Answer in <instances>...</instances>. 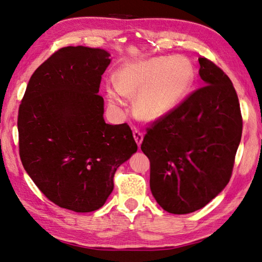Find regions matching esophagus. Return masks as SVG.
Masks as SVG:
<instances>
[{
  "label": "esophagus",
  "instance_id": "1",
  "mask_svg": "<svg viewBox=\"0 0 262 262\" xmlns=\"http://www.w3.org/2000/svg\"><path fill=\"white\" fill-rule=\"evenodd\" d=\"M133 135H134V138H135L138 147H141V144L143 142V133L141 130L135 129L134 132H133Z\"/></svg>",
  "mask_w": 262,
  "mask_h": 262
}]
</instances>
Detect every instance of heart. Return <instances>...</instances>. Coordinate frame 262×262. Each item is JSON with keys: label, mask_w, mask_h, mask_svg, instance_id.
Returning a JSON list of instances; mask_svg holds the SVG:
<instances>
[{"label": "heart", "mask_w": 262, "mask_h": 262, "mask_svg": "<svg viewBox=\"0 0 262 262\" xmlns=\"http://www.w3.org/2000/svg\"><path fill=\"white\" fill-rule=\"evenodd\" d=\"M194 68L187 57L158 56L120 65L107 83L105 97L118 109L124 97H134V113L143 120L162 118L179 104L194 82Z\"/></svg>", "instance_id": "obj_1"}]
</instances>
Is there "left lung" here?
<instances>
[{
    "label": "left lung",
    "mask_w": 262,
    "mask_h": 262,
    "mask_svg": "<svg viewBox=\"0 0 262 262\" xmlns=\"http://www.w3.org/2000/svg\"><path fill=\"white\" fill-rule=\"evenodd\" d=\"M204 86L155 120L141 148L149 160V187L171 214L203 208L229 183L242 136L240 103L230 77L199 57Z\"/></svg>",
    "instance_id": "8db88e82"
}]
</instances>
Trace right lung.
Segmentation results:
<instances>
[{"label":"right lung","mask_w":262,"mask_h":262,"mask_svg":"<svg viewBox=\"0 0 262 262\" xmlns=\"http://www.w3.org/2000/svg\"><path fill=\"white\" fill-rule=\"evenodd\" d=\"M109 56L100 48L58 49L31 75L19 107L22 165L51 202L76 213L102 207L116 170L137 151L126 122L103 119L98 92Z\"/></svg>","instance_id":"1"}]
</instances>
